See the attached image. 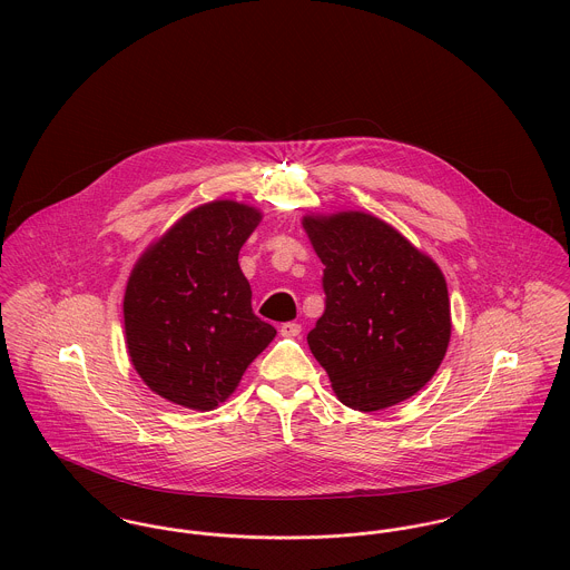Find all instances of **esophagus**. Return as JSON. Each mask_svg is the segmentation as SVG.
Listing matches in <instances>:
<instances>
[{
	"label": "esophagus",
	"mask_w": 570,
	"mask_h": 570,
	"mask_svg": "<svg viewBox=\"0 0 570 570\" xmlns=\"http://www.w3.org/2000/svg\"><path fill=\"white\" fill-rule=\"evenodd\" d=\"M301 331H303V326L298 325V323H285V325H281V335H283V337H298Z\"/></svg>",
	"instance_id": "obj_1"
}]
</instances>
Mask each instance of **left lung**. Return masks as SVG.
<instances>
[{"label": "left lung", "mask_w": 570, "mask_h": 570, "mask_svg": "<svg viewBox=\"0 0 570 570\" xmlns=\"http://www.w3.org/2000/svg\"><path fill=\"white\" fill-rule=\"evenodd\" d=\"M321 256L325 314L307 342L344 406H395L421 391L450 344V298L439 265L366 213L303 219Z\"/></svg>", "instance_id": "obj_1"}]
</instances>
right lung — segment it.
Returning a JSON list of instances; mask_svg holds the SVG:
<instances>
[{"label":"right lung","instance_id":"add662e5","mask_svg":"<svg viewBox=\"0 0 570 570\" xmlns=\"http://www.w3.org/2000/svg\"><path fill=\"white\" fill-rule=\"evenodd\" d=\"M261 222L230 199L184 215L136 263L125 292L134 368L164 400L213 410L242 382L276 328L252 312L239 249Z\"/></svg>","mask_w":570,"mask_h":570}]
</instances>
